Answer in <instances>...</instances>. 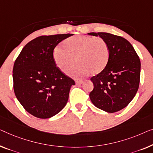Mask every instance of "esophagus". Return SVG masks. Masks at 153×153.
I'll return each mask as SVG.
<instances>
[{
    "mask_svg": "<svg viewBox=\"0 0 153 153\" xmlns=\"http://www.w3.org/2000/svg\"><path fill=\"white\" fill-rule=\"evenodd\" d=\"M84 82V81H83V80H77V81H76V84H81V83H83Z\"/></svg>",
    "mask_w": 153,
    "mask_h": 153,
    "instance_id": "34e87169",
    "label": "esophagus"
}]
</instances>
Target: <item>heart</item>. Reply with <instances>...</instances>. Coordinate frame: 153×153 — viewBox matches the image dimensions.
I'll return each instance as SVG.
<instances>
[{
	"label": "heart",
	"instance_id": "obj_1",
	"mask_svg": "<svg viewBox=\"0 0 153 153\" xmlns=\"http://www.w3.org/2000/svg\"><path fill=\"white\" fill-rule=\"evenodd\" d=\"M64 48L57 46L53 52L55 64L61 71H65L75 63L78 65L69 71L75 76H84L90 72H101L107 65L110 49L105 40L99 37L77 35L64 41Z\"/></svg>",
	"mask_w": 153,
	"mask_h": 153
}]
</instances>
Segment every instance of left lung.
I'll return each mask as SVG.
<instances>
[{
	"mask_svg": "<svg viewBox=\"0 0 153 153\" xmlns=\"http://www.w3.org/2000/svg\"><path fill=\"white\" fill-rule=\"evenodd\" d=\"M88 34L105 40L110 49L107 65L90 79L94 85L90 100L97 108L107 112L119 111L130 103L138 90L140 59L130 42L123 37L106 32Z\"/></svg>",
	"mask_w": 153,
	"mask_h": 153,
	"instance_id": "left-lung-1",
	"label": "left lung"
}]
</instances>
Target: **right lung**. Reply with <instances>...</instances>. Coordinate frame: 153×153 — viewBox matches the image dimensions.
<instances>
[{"instance_id": "1", "label": "right lung", "mask_w": 153, "mask_h": 153, "mask_svg": "<svg viewBox=\"0 0 153 153\" xmlns=\"http://www.w3.org/2000/svg\"><path fill=\"white\" fill-rule=\"evenodd\" d=\"M72 35L37 37L26 44L14 62L15 95L26 111L37 118L54 116L68 102L74 81L56 65L53 52L61 41Z\"/></svg>"}]
</instances>
